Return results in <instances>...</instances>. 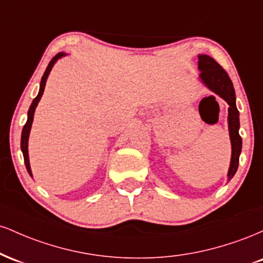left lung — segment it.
<instances>
[{"mask_svg": "<svg viewBox=\"0 0 263 263\" xmlns=\"http://www.w3.org/2000/svg\"><path fill=\"white\" fill-rule=\"evenodd\" d=\"M198 68L200 73V80L204 85L209 87L220 98H222L229 104V134L231 140V162L229 168L228 179L230 180L236 173L238 167V158H240L241 148H242V140L238 135L240 128V120H238V110L236 107V96L232 81L221 65L218 64L211 57L206 54L198 55Z\"/></svg>", "mask_w": 263, "mask_h": 263, "instance_id": "8db88e82", "label": "left lung"}]
</instances>
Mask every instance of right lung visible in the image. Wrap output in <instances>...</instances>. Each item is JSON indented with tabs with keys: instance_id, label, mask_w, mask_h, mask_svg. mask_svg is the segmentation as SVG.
<instances>
[{
	"instance_id": "obj_1",
	"label": "right lung",
	"mask_w": 263,
	"mask_h": 263,
	"mask_svg": "<svg viewBox=\"0 0 263 263\" xmlns=\"http://www.w3.org/2000/svg\"><path fill=\"white\" fill-rule=\"evenodd\" d=\"M66 55L65 53H58L55 57H53V59L50 60V63L48 64L47 69H45L43 77H42V80H41V87H39V92L37 95V98L33 100V102L31 104V107H29L28 110V119H27V122L25 125V127L22 129V137H21V149H22V153H23V158H25V163H26V168H27V172L29 173V176L32 177V171H31V165H29V157H28V138H29V132H31V127H32V122H33V116H34V111H35V107H37L39 100H41L42 95H43V91H44V87H45V83H47V79H48V75H49L50 70H52L53 65L55 64V62L58 59L62 58V57Z\"/></svg>"
}]
</instances>
